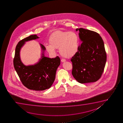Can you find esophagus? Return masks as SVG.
Listing matches in <instances>:
<instances>
[{"label": "esophagus", "mask_w": 123, "mask_h": 123, "mask_svg": "<svg viewBox=\"0 0 123 123\" xmlns=\"http://www.w3.org/2000/svg\"><path fill=\"white\" fill-rule=\"evenodd\" d=\"M61 61L62 62H66V60L65 59H62L61 60Z\"/></svg>", "instance_id": "1"}]
</instances>
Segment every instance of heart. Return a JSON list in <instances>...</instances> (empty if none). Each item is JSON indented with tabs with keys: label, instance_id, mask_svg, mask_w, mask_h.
<instances>
[{
	"label": "heart",
	"instance_id": "b5f03b06",
	"mask_svg": "<svg viewBox=\"0 0 123 123\" xmlns=\"http://www.w3.org/2000/svg\"><path fill=\"white\" fill-rule=\"evenodd\" d=\"M50 44L45 46L47 50L54 53L55 49L66 58H70L75 55L79 48V39L77 34L72 31H59L53 34L49 39Z\"/></svg>",
	"mask_w": 123,
	"mask_h": 123
}]
</instances>
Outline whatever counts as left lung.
Masks as SVG:
<instances>
[{"label":"left lung","instance_id":"obj_1","mask_svg":"<svg viewBox=\"0 0 123 123\" xmlns=\"http://www.w3.org/2000/svg\"><path fill=\"white\" fill-rule=\"evenodd\" d=\"M82 42L76 54L71 60L72 74L81 84L95 82L104 70L107 55L104 44L98 33L87 29H76Z\"/></svg>","mask_w":123,"mask_h":123}]
</instances>
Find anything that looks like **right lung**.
Here are the masks:
<instances>
[{
    "mask_svg": "<svg viewBox=\"0 0 123 123\" xmlns=\"http://www.w3.org/2000/svg\"><path fill=\"white\" fill-rule=\"evenodd\" d=\"M37 35H31L20 41L15 48L13 59L14 67L20 81L28 89L36 91H42L49 89L52 85L55 78L57 68L61 63L58 56L50 58L44 57L45 47L41 46L43 51L41 59L37 64L25 66L22 63L20 57V49L25 42L39 38Z\"/></svg>",
    "mask_w": 123,
    "mask_h": 123,
    "instance_id": "1",
    "label": "right lung"
}]
</instances>
